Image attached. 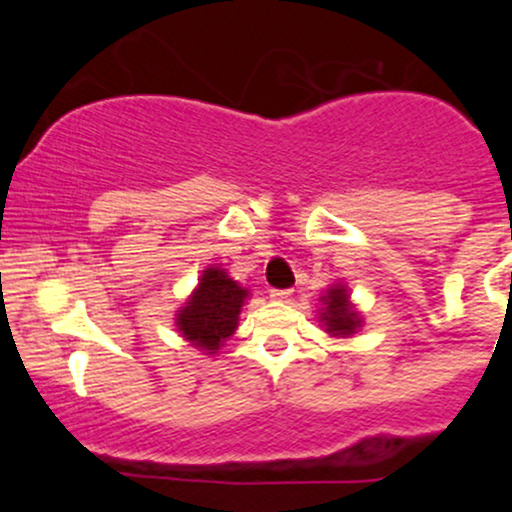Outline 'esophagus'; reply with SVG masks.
<instances>
[{"label":"esophagus","mask_w":512,"mask_h":512,"mask_svg":"<svg viewBox=\"0 0 512 512\" xmlns=\"http://www.w3.org/2000/svg\"><path fill=\"white\" fill-rule=\"evenodd\" d=\"M269 296L274 298V301H289V298L293 296L291 289H272L269 291Z\"/></svg>","instance_id":"esophagus-1"}]
</instances>
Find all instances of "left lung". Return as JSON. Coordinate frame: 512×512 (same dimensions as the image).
I'll list each match as a JSON object with an SVG mask.
<instances>
[{
	"mask_svg": "<svg viewBox=\"0 0 512 512\" xmlns=\"http://www.w3.org/2000/svg\"><path fill=\"white\" fill-rule=\"evenodd\" d=\"M322 322L327 325V332L342 334V337H349V334L356 332L358 322L361 320H358V315L351 310L349 296H346L342 286H334V289L327 291Z\"/></svg>",
	"mask_w": 512,
	"mask_h": 512,
	"instance_id": "left-lung-1",
	"label": "left lung"
}]
</instances>
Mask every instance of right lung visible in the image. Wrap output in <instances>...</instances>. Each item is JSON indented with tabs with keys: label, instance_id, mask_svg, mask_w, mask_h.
Masks as SVG:
<instances>
[{
	"label": "right lung",
	"instance_id": "add662e5",
	"mask_svg": "<svg viewBox=\"0 0 512 512\" xmlns=\"http://www.w3.org/2000/svg\"><path fill=\"white\" fill-rule=\"evenodd\" d=\"M245 296L248 291L228 279L223 269H207L197 291L192 293L190 303L178 313V330L192 344L214 354L221 342H226L236 332Z\"/></svg>",
	"mask_w": 512,
	"mask_h": 512
}]
</instances>
